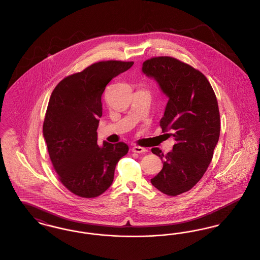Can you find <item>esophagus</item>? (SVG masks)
<instances>
[{"label": "esophagus", "instance_id": "obj_1", "mask_svg": "<svg viewBox=\"0 0 260 260\" xmlns=\"http://www.w3.org/2000/svg\"><path fill=\"white\" fill-rule=\"evenodd\" d=\"M132 150L135 153H145V152H147V149L141 147V146H135Z\"/></svg>", "mask_w": 260, "mask_h": 260}]
</instances>
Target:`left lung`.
Wrapping results in <instances>:
<instances>
[{
  "label": "left lung",
  "mask_w": 260,
  "mask_h": 260,
  "mask_svg": "<svg viewBox=\"0 0 260 260\" xmlns=\"http://www.w3.org/2000/svg\"><path fill=\"white\" fill-rule=\"evenodd\" d=\"M144 74L154 78L169 96L162 132L172 131L173 151L152 153L162 161V169L151 183L168 196H177L196 185L212 160L220 135V115L215 93L206 76L172 56H157L143 62Z\"/></svg>",
  "instance_id": "obj_1"
}]
</instances>
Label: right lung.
Wrapping results in <instances>:
<instances>
[{"label":"right lung","mask_w":260,"mask_h":260,"mask_svg":"<svg viewBox=\"0 0 260 260\" xmlns=\"http://www.w3.org/2000/svg\"><path fill=\"white\" fill-rule=\"evenodd\" d=\"M134 61L95 62L69 75L54 87L43 124L52 167L70 192L82 198H95L114 179L117 162L126 155L124 142L98 145L102 116L101 95L112 79Z\"/></svg>","instance_id":"obj_1"}]
</instances>
